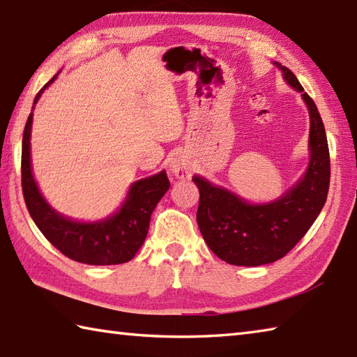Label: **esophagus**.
<instances>
[{"instance_id":"obj_1","label":"esophagus","mask_w":357,"mask_h":357,"mask_svg":"<svg viewBox=\"0 0 357 357\" xmlns=\"http://www.w3.org/2000/svg\"><path fill=\"white\" fill-rule=\"evenodd\" d=\"M170 170H172V173L174 174V176L188 178V176H190V172H192V165H190V162H188L187 159L178 156V158H174L172 160Z\"/></svg>"}]
</instances>
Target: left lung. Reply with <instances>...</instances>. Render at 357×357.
Returning a JSON list of instances; mask_svg holds the SVG:
<instances>
[{
    "instance_id": "obj_1",
    "label": "left lung",
    "mask_w": 357,
    "mask_h": 357,
    "mask_svg": "<svg viewBox=\"0 0 357 357\" xmlns=\"http://www.w3.org/2000/svg\"><path fill=\"white\" fill-rule=\"evenodd\" d=\"M275 65L302 93L310 111L311 159L305 176L269 204H249L226 188L193 176L199 190L197 221L202 238L216 257L235 266H261L283 258L316 221L330 188V150L322 117L294 73Z\"/></svg>"
}]
</instances>
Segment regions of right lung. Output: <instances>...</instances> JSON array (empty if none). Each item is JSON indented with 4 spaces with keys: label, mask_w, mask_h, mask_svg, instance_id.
<instances>
[{
    "label": "right lung",
    "mask_w": 357,
    "mask_h": 357,
    "mask_svg": "<svg viewBox=\"0 0 357 357\" xmlns=\"http://www.w3.org/2000/svg\"><path fill=\"white\" fill-rule=\"evenodd\" d=\"M57 79L54 75L35 96L38 102L43 91ZM32 113L27 117L21 149V187L32 220L46 240L63 255L74 261L105 266L130 261L145 241L150 218L159 199L169 190L165 172L136 181L130 187L122 207L109 218L96 222H80L65 218L47 204L40 193L31 169Z\"/></svg>",
    "instance_id": "right-lung-1"
}]
</instances>
